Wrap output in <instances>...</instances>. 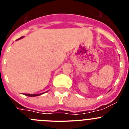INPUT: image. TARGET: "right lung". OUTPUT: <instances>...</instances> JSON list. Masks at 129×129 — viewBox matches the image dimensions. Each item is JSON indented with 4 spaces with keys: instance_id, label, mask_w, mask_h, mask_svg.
I'll return each instance as SVG.
<instances>
[{
    "instance_id": "add662e5",
    "label": "right lung",
    "mask_w": 129,
    "mask_h": 129,
    "mask_svg": "<svg viewBox=\"0 0 129 129\" xmlns=\"http://www.w3.org/2000/svg\"><path fill=\"white\" fill-rule=\"evenodd\" d=\"M23 38V37H21L20 38L18 39L17 40H19L20 39H22ZM48 92V91H47ZM44 94V93H41V94H24V95H27V96H29V97H35V96H38V95H41V94Z\"/></svg>"
}]
</instances>
